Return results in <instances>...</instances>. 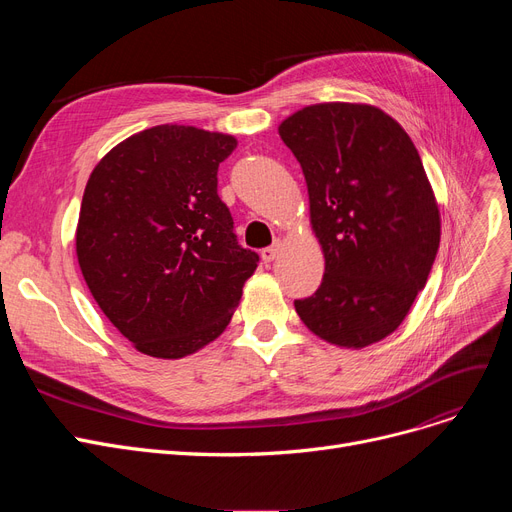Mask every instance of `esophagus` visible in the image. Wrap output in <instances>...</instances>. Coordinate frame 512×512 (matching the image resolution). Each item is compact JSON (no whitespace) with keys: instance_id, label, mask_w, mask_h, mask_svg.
<instances>
[{"instance_id":"obj_1","label":"esophagus","mask_w":512,"mask_h":512,"mask_svg":"<svg viewBox=\"0 0 512 512\" xmlns=\"http://www.w3.org/2000/svg\"><path fill=\"white\" fill-rule=\"evenodd\" d=\"M278 253H280V242H274L272 247H265V249L261 251V259H263L265 263H272V261L278 257Z\"/></svg>"}]
</instances>
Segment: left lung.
Wrapping results in <instances>:
<instances>
[{
	"instance_id": "1",
	"label": "left lung",
	"mask_w": 512,
	"mask_h": 512,
	"mask_svg": "<svg viewBox=\"0 0 512 512\" xmlns=\"http://www.w3.org/2000/svg\"><path fill=\"white\" fill-rule=\"evenodd\" d=\"M280 137L303 168L326 274L294 301L332 344L363 348L392 334L425 286L440 247V211L402 126L365 103H317Z\"/></svg>"
}]
</instances>
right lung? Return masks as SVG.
<instances>
[{"label":"right lung","mask_w":512,"mask_h":512,"mask_svg":"<svg viewBox=\"0 0 512 512\" xmlns=\"http://www.w3.org/2000/svg\"><path fill=\"white\" fill-rule=\"evenodd\" d=\"M236 139L195 126L147 128L107 153L76 228L80 272L137 351L180 359L218 338L259 263L218 195Z\"/></svg>","instance_id":"obj_1"}]
</instances>
